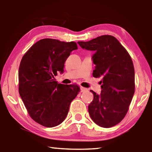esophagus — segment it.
I'll use <instances>...</instances> for the list:
<instances>
[{
    "label": "esophagus",
    "mask_w": 152,
    "mask_h": 152,
    "mask_svg": "<svg viewBox=\"0 0 152 152\" xmlns=\"http://www.w3.org/2000/svg\"><path fill=\"white\" fill-rule=\"evenodd\" d=\"M80 90H81V92H85V91H88V89L84 88V87H82V86H80Z\"/></svg>",
    "instance_id": "esophagus-1"
}]
</instances>
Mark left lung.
Here are the masks:
<instances>
[{"mask_svg":"<svg viewBox=\"0 0 152 152\" xmlns=\"http://www.w3.org/2000/svg\"><path fill=\"white\" fill-rule=\"evenodd\" d=\"M82 49L93 51L92 75L102 78L101 93L90 91L94 99L88 105L92 120L100 127L116 125L127 114L135 92V70L132 58L119 41L101 35L89 42H78Z\"/></svg>","mask_w":152,"mask_h":152,"instance_id":"obj_1","label":"left lung"}]
</instances>
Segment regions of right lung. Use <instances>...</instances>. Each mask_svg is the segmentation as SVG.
I'll return each mask as SVG.
<instances>
[{"label": "right lung", "instance_id": "right-lung-1", "mask_svg": "<svg viewBox=\"0 0 152 152\" xmlns=\"http://www.w3.org/2000/svg\"><path fill=\"white\" fill-rule=\"evenodd\" d=\"M75 42L46 38L32 45L23 57L19 69V92L30 117L46 127L61 124L80 88L58 84L55 76L64 72V63Z\"/></svg>", "mask_w": 152, "mask_h": 152}]
</instances>
